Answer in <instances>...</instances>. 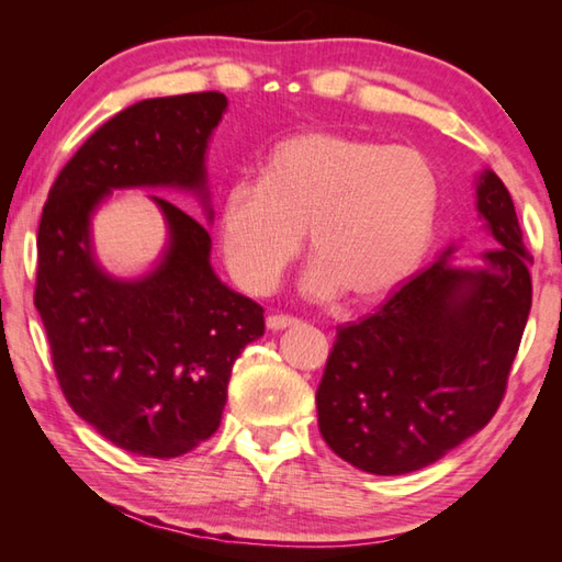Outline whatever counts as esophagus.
<instances>
[{
    "label": "esophagus",
    "instance_id": "34e87169",
    "mask_svg": "<svg viewBox=\"0 0 562 562\" xmlns=\"http://www.w3.org/2000/svg\"><path fill=\"white\" fill-rule=\"evenodd\" d=\"M300 324V321H296L294 316H284V314H272V316H268V321H266V326L270 328V330H284V328H292V326H296Z\"/></svg>",
    "mask_w": 562,
    "mask_h": 562
}]
</instances>
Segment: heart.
<instances>
[{"mask_svg": "<svg viewBox=\"0 0 562 562\" xmlns=\"http://www.w3.org/2000/svg\"><path fill=\"white\" fill-rule=\"evenodd\" d=\"M439 190L432 161L413 147L336 133L288 137L270 149L258 183L238 181L222 198L226 268L244 290L270 292L308 229L316 260L304 292L376 300L420 266Z\"/></svg>", "mask_w": 562, "mask_h": 562, "instance_id": "obj_1", "label": "heart"}]
</instances>
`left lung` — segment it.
<instances>
[{
    "mask_svg": "<svg viewBox=\"0 0 562 562\" xmlns=\"http://www.w3.org/2000/svg\"><path fill=\"white\" fill-rule=\"evenodd\" d=\"M475 207L499 244L479 268L449 246L376 314L338 328L316 391L318 429L355 469L401 475L479 432L505 396L531 308V256L515 202L485 169Z\"/></svg>",
    "mask_w": 562,
    "mask_h": 562,
    "instance_id": "left-lung-1",
    "label": "left lung"
}]
</instances>
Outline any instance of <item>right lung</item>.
I'll return each mask as SVG.
<instances>
[{"mask_svg":"<svg viewBox=\"0 0 562 562\" xmlns=\"http://www.w3.org/2000/svg\"><path fill=\"white\" fill-rule=\"evenodd\" d=\"M226 105L220 91L130 105L83 142L43 207L35 308L59 389L81 420L139 457H181L217 432L232 367L266 321L214 274L210 232L173 202L149 195L169 238L142 278L101 266L91 217L113 190L176 188L212 222L205 154Z\"/></svg>","mask_w":562,"mask_h":562,"instance_id":"1","label":"right lung"}]
</instances>
